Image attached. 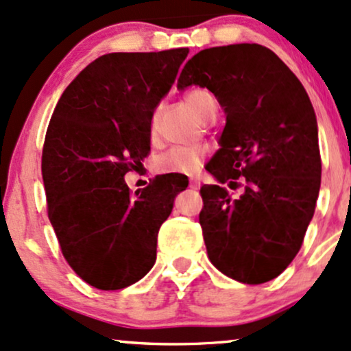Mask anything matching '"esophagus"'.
Returning a JSON list of instances; mask_svg holds the SVG:
<instances>
[{
	"mask_svg": "<svg viewBox=\"0 0 351 351\" xmlns=\"http://www.w3.org/2000/svg\"><path fill=\"white\" fill-rule=\"evenodd\" d=\"M189 187H191L192 191H197V189H200V180L197 179V177H192V179H189Z\"/></svg>",
	"mask_w": 351,
	"mask_h": 351,
	"instance_id": "34e87169",
	"label": "esophagus"
}]
</instances>
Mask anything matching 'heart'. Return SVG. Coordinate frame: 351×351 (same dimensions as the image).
I'll use <instances>...</instances> for the list:
<instances>
[{"instance_id":"obj_1","label":"heart","mask_w":351,"mask_h":351,"mask_svg":"<svg viewBox=\"0 0 351 351\" xmlns=\"http://www.w3.org/2000/svg\"><path fill=\"white\" fill-rule=\"evenodd\" d=\"M184 102L197 116L207 119L208 114H210L212 104H214V99H212V96L207 90L194 89L189 90L186 96H184ZM151 137L152 139L156 137L154 125L151 128ZM208 152H210V147L206 144L171 147L157 159V171L162 172V174H189V172H194L199 169V165L208 156Z\"/></svg>"}]
</instances>
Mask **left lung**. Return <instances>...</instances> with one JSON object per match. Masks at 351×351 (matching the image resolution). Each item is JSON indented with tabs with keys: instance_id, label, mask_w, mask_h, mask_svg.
<instances>
[{
	"instance_id": "left-lung-1",
	"label": "left lung",
	"mask_w": 351,
	"mask_h": 351,
	"mask_svg": "<svg viewBox=\"0 0 351 351\" xmlns=\"http://www.w3.org/2000/svg\"><path fill=\"white\" fill-rule=\"evenodd\" d=\"M191 84L212 90L227 114L220 149L206 165L220 186L200 187L207 255L234 280L265 283L292 263L317 206L313 106L289 66L255 43L197 53L177 88ZM222 183L243 194L232 197Z\"/></svg>"
}]
</instances>
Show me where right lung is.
Instances as JSON below:
<instances>
[{
	"mask_svg": "<svg viewBox=\"0 0 351 351\" xmlns=\"http://www.w3.org/2000/svg\"><path fill=\"white\" fill-rule=\"evenodd\" d=\"M187 48L109 53L62 93L51 116L41 172L48 217L69 267L90 287L132 285L156 262L157 234L187 177H156L131 192L124 176L151 151V121Z\"/></svg>",
	"mask_w": 351,
	"mask_h": 351,
	"instance_id": "1",
	"label": "right lung"
}]
</instances>
